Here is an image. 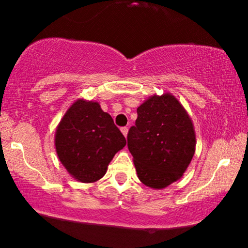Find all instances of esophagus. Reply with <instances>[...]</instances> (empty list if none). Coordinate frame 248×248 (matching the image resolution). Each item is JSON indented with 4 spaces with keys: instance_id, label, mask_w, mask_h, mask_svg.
I'll use <instances>...</instances> for the list:
<instances>
[{
    "instance_id": "34e87169",
    "label": "esophagus",
    "mask_w": 248,
    "mask_h": 248,
    "mask_svg": "<svg viewBox=\"0 0 248 248\" xmlns=\"http://www.w3.org/2000/svg\"><path fill=\"white\" fill-rule=\"evenodd\" d=\"M121 132H122V134H124V138H127V135H128V128H127V127L121 128Z\"/></svg>"
}]
</instances>
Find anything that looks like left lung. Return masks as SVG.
I'll return each instance as SVG.
<instances>
[{
    "label": "left lung",
    "mask_w": 248,
    "mask_h": 248,
    "mask_svg": "<svg viewBox=\"0 0 248 248\" xmlns=\"http://www.w3.org/2000/svg\"><path fill=\"white\" fill-rule=\"evenodd\" d=\"M127 141L139 179L155 190L178 181L196 152L191 118L171 93L154 94L142 102Z\"/></svg>",
    "instance_id": "left-lung-1"
}]
</instances>
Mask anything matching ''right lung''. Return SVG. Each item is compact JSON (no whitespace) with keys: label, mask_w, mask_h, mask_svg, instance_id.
Instances as JSON below:
<instances>
[{"label":"right lung","mask_w":248,"mask_h":248,"mask_svg":"<svg viewBox=\"0 0 248 248\" xmlns=\"http://www.w3.org/2000/svg\"><path fill=\"white\" fill-rule=\"evenodd\" d=\"M126 143L100 104L85 99H78L67 108L55 134L59 161L81 183H94L104 177L108 164Z\"/></svg>","instance_id":"right-lung-1"}]
</instances>
